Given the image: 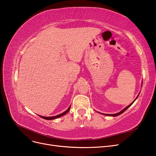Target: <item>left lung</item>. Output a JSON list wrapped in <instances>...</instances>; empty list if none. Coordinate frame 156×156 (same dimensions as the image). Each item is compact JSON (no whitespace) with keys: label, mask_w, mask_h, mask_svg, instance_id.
<instances>
[{"label":"left lung","mask_w":156,"mask_h":156,"mask_svg":"<svg viewBox=\"0 0 156 156\" xmlns=\"http://www.w3.org/2000/svg\"><path fill=\"white\" fill-rule=\"evenodd\" d=\"M142 84H143V83H142ZM140 94V93H139ZM139 94H138V96H137V97H136V98H135V100L132 102L131 104H129L128 106H127L126 107H125L124 109H122L121 111H120L119 112H117V113H116V114H103V113H101V114H102V115H105V116H119V115H121V114H122V113H123L125 111H126L127 108H128L132 104H133V103L135 102V101L136 100V98H138V96H139ZM99 113H100V112H99Z\"/></svg>","instance_id":"left-lung-1"}]
</instances>
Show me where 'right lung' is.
<instances>
[{
	"label": "right lung",
	"instance_id": "right-lung-1",
	"mask_svg": "<svg viewBox=\"0 0 156 156\" xmlns=\"http://www.w3.org/2000/svg\"><path fill=\"white\" fill-rule=\"evenodd\" d=\"M70 106H71V105H70ZM70 106L68 107V109H67L66 111L65 112H62V113H61V114L58 115H56V116H48V117H47V116H40H40L41 118H42V119H45V120H53V119H58V118H60V117H61V116H62L65 115L66 114V113H68V112H69V109H70Z\"/></svg>",
	"mask_w": 156,
	"mask_h": 156
}]
</instances>
